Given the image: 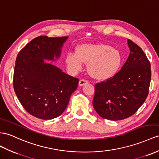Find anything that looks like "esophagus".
Instances as JSON below:
<instances>
[{"label":"esophagus","instance_id":"34e87169","mask_svg":"<svg viewBox=\"0 0 159 159\" xmlns=\"http://www.w3.org/2000/svg\"><path fill=\"white\" fill-rule=\"evenodd\" d=\"M88 83V81L84 80H80L78 85H79V86H84V85L87 84Z\"/></svg>","mask_w":159,"mask_h":159}]
</instances>
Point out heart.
Wrapping results in <instances>:
<instances>
[{
  "mask_svg": "<svg viewBox=\"0 0 159 159\" xmlns=\"http://www.w3.org/2000/svg\"><path fill=\"white\" fill-rule=\"evenodd\" d=\"M123 63V58L117 49L102 43L83 44L77 46L75 53L69 52L65 57V64L75 74L82 70L84 63H88V71L94 79L106 81L117 74Z\"/></svg>",
  "mask_w": 159,
  "mask_h": 159,
  "instance_id": "1",
  "label": "heart"
}]
</instances>
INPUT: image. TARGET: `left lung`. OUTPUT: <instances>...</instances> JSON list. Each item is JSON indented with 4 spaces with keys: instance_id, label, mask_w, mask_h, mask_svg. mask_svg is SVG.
<instances>
[{
    "instance_id": "1",
    "label": "left lung",
    "mask_w": 159,
    "mask_h": 159,
    "mask_svg": "<svg viewBox=\"0 0 159 159\" xmlns=\"http://www.w3.org/2000/svg\"><path fill=\"white\" fill-rule=\"evenodd\" d=\"M129 55L113 78L95 85L93 107L100 117L118 121L134 115L148 94L150 63L142 48L127 40Z\"/></svg>"
}]
</instances>
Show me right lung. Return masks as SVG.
I'll return each mask as SVG.
<instances>
[{"label": "right lung", "mask_w": 159, "mask_h": 159, "mask_svg": "<svg viewBox=\"0 0 159 159\" xmlns=\"http://www.w3.org/2000/svg\"><path fill=\"white\" fill-rule=\"evenodd\" d=\"M67 36H39L18 53L13 75L15 94L26 111L38 119L59 117L66 109L79 80L45 61L61 57Z\"/></svg>", "instance_id": "right-lung-1"}]
</instances>
